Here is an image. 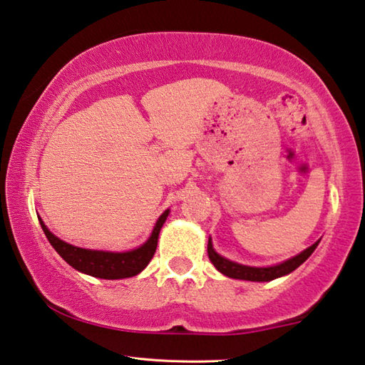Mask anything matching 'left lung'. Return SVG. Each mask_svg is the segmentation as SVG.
Masks as SVG:
<instances>
[{"instance_id": "left-lung-1", "label": "left lung", "mask_w": 365, "mask_h": 365, "mask_svg": "<svg viewBox=\"0 0 365 365\" xmlns=\"http://www.w3.org/2000/svg\"><path fill=\"white\" fill-rule=\"evenodd\" d=\"M317 240L312 244L311 247L306 248L302 253H298L297 257H293L287 261H282V263L274 264V266H266V267H257V266H247V264H239L235 261L227 259L225 257H221L220 253L215 252L213 244H212V237L208 239V258L212 261L213 266L218 269L221 274L231 277V279H240V280H252V282H269V280L284 277L287 274H290L297 269L298 266H302L306 259H308L312 252L316 250L319 245Z\"/></svg>"}]
</instances>
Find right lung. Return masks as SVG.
I'll return each instance as SVG.
<instances>
[{"label":"right lung","instance_id":"obj_1","mask_svg":"<svg viewBox=\"0 0 365 365\" xmlns=\"http://www.w3.org/2000/svg\"><path fill=\"white\" fill-rule=\"evenodd\" d=\"M168 215L170 210H165L157 220L155 226H153L150 237L143 245L133 248L130 252H104L75 247L61 240L59 237H56L46 227V225H44L40 216H38V220H40V226L44 235L48 237L49 244L53 245V248L61 255L62 259L67 261L73 269L98 279L115 280L138 276L139 272L145 269V266L150 263L153 253L157 250L160 229L165 225Z\"/></svg>","mask_w":365,"mask_h":365}]
</instances>
